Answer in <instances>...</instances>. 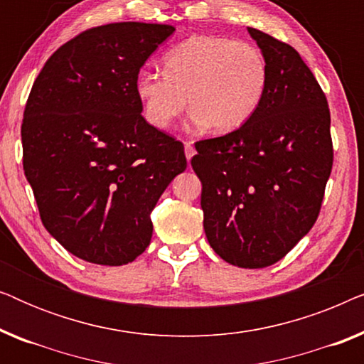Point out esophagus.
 <instances>
[{
    "label": "esophagus",
    "instance_id": "obj_1",
    "mask_svg": "<svg viewBox=\"0 0 364 364\" xmlns=\"http://www.w3.org/2000/svg\"><path fill=\"white\" fill-rule=\"evenodd\" d=\"M183 151H186V157H187V161L191 162V159L196 156V149H193V146H192V142L188 141V142H186V146H183Z\"/></svg>",
    "mask_w": 364,
    "mask_h": 364
}]
</instances>
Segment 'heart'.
I'll return each mask as SVG.
<instances>
[{
    "instance_id": "heart-1",
    "label": "heart",
    "mask_w": 364,
    "mask_h": 364,
    "mask_svg": "<svg viewBox=\"0 0 364 364\" xmlns=\"http://www.w3.org/2000/svg\"><path fill=\"white\" fill-rule=\"evenodd\" d=\"M270 69L255 44L225 36H191L164 56V73L137 74L136 96L146 121L167 129L188 106L197 127L227 134L250 121L265 97Z\"/></svg>"
}]
</instances>
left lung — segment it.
<instances>
[{
	"instance_id": "8db88e82",
	"label": "left lung",
	"mask_w": 364,
	"mask_h": 364,
	"mask_svg": "<svg viewBox=\"0 0 364 364\" xmlns=\"http://www.w3.org/2000/svg\"><path fill=\"white\" fill-rule=\"evenodd\" d=\"M270 82L250 121L196 142L207 240L223 260L265 268L315 225L333 167L326 96L296 49L248 28Z\"/></svg>"
}]
</instances>
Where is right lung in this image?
Wrapping results in <instances>:
<instances>
[{"label":"right lung","mask_w":364,"mask_h":364,"mask_svg":"<svg viewBox=\"0 0 364 364\" xmlns=\"http://www.w3.org/2000/svg\"><path fill=\"white\" fill-rule=\"evenodd\" d=\"M176 28L111 23L48 59L21 126L23 168L46 230L73 255L126 265L152 238L151 212L186 171L183 144L142 117L136 77Z\"/></svg>","instance_id":"right-lung-1"}]
</instances>
